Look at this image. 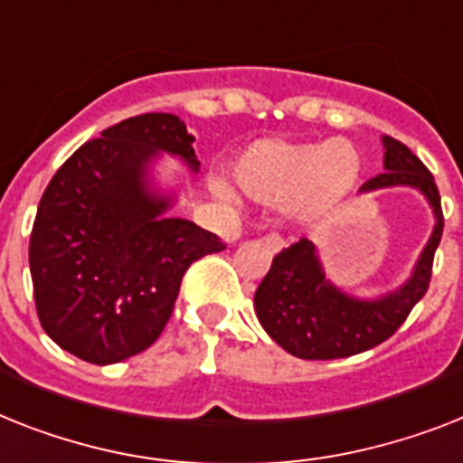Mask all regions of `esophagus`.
I'll list each match as a JSON object with an SVG mask.
<instances>
[{"mask_svg":"<svg viewBox=\"0 0 463 463\" xmlns=\"http://www.w3.org/2000/svg\"><path fill=\"white\" fill-rule=\"evenodd\" d=\"M264 242L269 244V250H270V251H280V250H283V247H285L283 238H280V235H276V232H270V235H266Z\"/></svg>","mask_w":463,"mask_h":463,"instance_id":"1","label":"esophagus"}]
</instances>
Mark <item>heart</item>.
<instances>
[{"label":"heart","instance_id":"b5f03b06","mask_svg":"<svg viewBox=\"0 0 463 463\" xmlns=\"http://www.w3.org/2000/svg\"><path fill=\"white\" fill-rule=\"evenodd\" d=\"M362 156L347 140L290 142L266 137L235 156L231 178L259 204H285L299 221L318 219L354 190Z\"/></svg>","mask_w":463,"mask_h":463}]
</instances>
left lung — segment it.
<instances>
[{
    "label": "left lung",
    "mask_w": 463,
    "mask_h": 463,
    "mask_svg": "<svg viewBox=\"0 0 463 463\" xmlns=\"http://www.w3.org/2000/svg\"><path fill=\"white\" fill-rule=\"evenodd\" d=\"M385 173L364 183L359 193L411 187L426 197L435 225L416 259L411 276L378 297H354L337 288L323 270L317 244L302 238L273 259L254 292L259 323L285 352L299 359H342L388 340L414 304L426 295L433 257L442 238V209L433 175L407 145L383 135Z\"/></svg>",
    "instance_id": "left-lung-1"
}]
</instances>
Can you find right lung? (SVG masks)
<instances>
[{
  "label": "right lung",
  "instance_id": "add662e5",
  "mask_svg": "<svg viewBox=\"0 0 463 463\" xmlns=\"http://www.w3.org/2000/svg\"><path fill=\"white\" fill-rule=\"evenodd\" d=\"M194 137L173 114L107 128L44 190L30 235V276L44 333L82 362L107 366L145 352L171 318L187 266L225 250L213 232L168 216L161 154L199 171Z\"/></svg>",
  "mask_w": 463,
  "mask_h": 463
}]
</instances>
